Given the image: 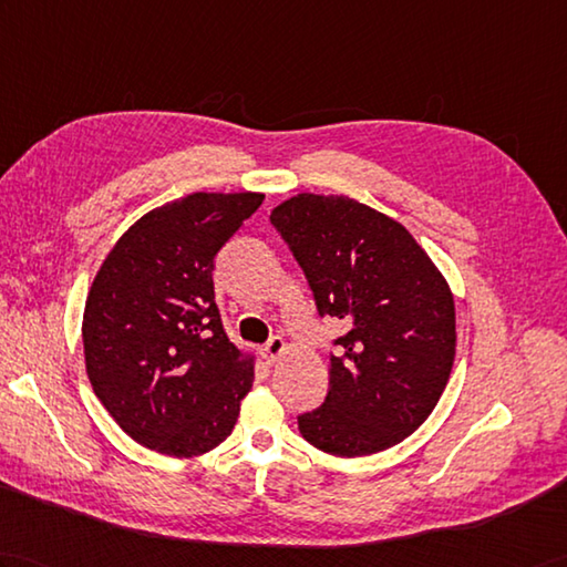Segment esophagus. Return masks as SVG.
Returning <instances> with one entry per match:
<instances>
[{
    "instance_id": "1",
    "label": "esophagus",
    "mask_w": 567,
    "mask_h": 567,
    "mask_svg": "<svg viewBox=\"0 0 567 567\" xmlns=\"http://www.w3.org/2000/svg\"><path fill=\"white\" fill-rule=\"evenodd\" d=\"M287 350V346H285V340L280 338V336H272L268 343H266V348H262V358H266L270 364L280 358V354Z\"/></svg>"
}]
</instances>
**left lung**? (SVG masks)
<instances>
[{"label": "left lung", "instance_id": "8db88e82", "mask_svg": "<svg viewBox=\"0 0 567 567\" xmlns=\"http://www.w3.org/2000/svg\"><path fill=\"white\" fill-rule=\"evenodd\" d=\"M321 316L343 321L323 405L297 417L316 450L367 456L425 423L456 352L452 289L403 224L346 195L299 193L270 213Z\"/></svg>", "mask_w": 567, "mask_h": 567}]
</instances>
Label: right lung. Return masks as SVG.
Returning <instances> with one entry per match:
<instances>
[{"instance_id":"right-lung-1","label":"right lung","mask_w":567,"mask_h":567,"mask_svg":"<svg viewBox=\"0 0 567 567\" xmlns=\"http://www.w3.org/2000/svg\"><path fill=\"white\" fill-rule=\"evenodd\" d=\"M262 193H193L140 217L105 256L84 307L91 386L130 437L188 458L229 437L254 358L229 343L215 256Z\"/></svg>"}]
</instances>
